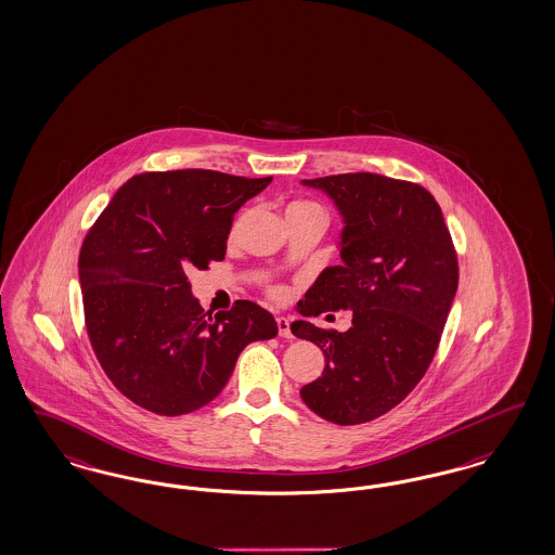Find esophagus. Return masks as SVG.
Listing matches in <instances>:
<instances>
[{"label":"esophagus","mask_w":555,"mask_h":555,"mask_svg":"<svg viewBox=\"0 0 555 555\" xmlns=\"http://www.w3.org/2000/svg\"><path fill=\"white\" fill-rule=\"evenodd\" d=\"M276 327H279V336H283V338H293V332H291V320H287V318H276Z\"/></svg>","instance_id":"obj_1"}]
</instances>
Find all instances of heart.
Returning a JSON list of instances; mask_svg holds the SVG:
<instances>
[{
  "label": "heart",
  "instance_id": "1",
  "mask_svg": "<svg viewBox=\"0 0 555 555\" xmlns=\"http://www.w3.org/2000/svg\"><path fill=\"white\" fill-rule=\"evenodd\" d=\"M293 212H318V215L325 217L324 209L313 201H293V203H288L287 215H293ZM233 233H235V230H233ZM268 295L276 301H285L288 297V291L283 285H272V287H268Z\"/></svg>",
  "mask_w": 555,
  "mask_h": 555
}]
</instances>
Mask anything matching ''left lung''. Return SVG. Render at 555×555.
Wrapping results in <instances>:
<instances>
[{
	"label": "left lung",
	"mask_w": 555,
	"mask_h": 555,
	"mask_svg": "<svg viewBox=\"0 0 555 555\" xmlns=\"http://www.w3.org/2000/svg\"><path fill=\"white\" fill-rule=\"evenodd\" d=\"M345 217L340 267L325 268L299 301L318 318L348 309L346 332L297 320L291 332L324 350L322 377L301 400L324 421H375L405 400L435 359L457 293V251L435 196L382 173L304 180Z\"/></svg>",
	"instance_id": "1"
}]
</instances>
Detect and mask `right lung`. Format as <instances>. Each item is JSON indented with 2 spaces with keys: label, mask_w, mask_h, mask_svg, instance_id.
Masks as SVG:
<instances>
[{
  "label": "right lung",
  "mask_w": 555,
  "mask_h": 555,
  "mask_svg": "<svg viewBox=\"0 0 555 555\" xmlns=\"http://www.w3.org/2000/svg\"><path fill=\"white\" fill-rule=\"evenodd\" d=\"M272 176L215 170L133 176L116 191L79 251L83 318L100 366L131 402L159 416L215 400L240 352L279 327L246 299L210 313L189 270L223 260L233 215Z\"/></svg>",
  "instance_id": "1"
}]
</instances>
